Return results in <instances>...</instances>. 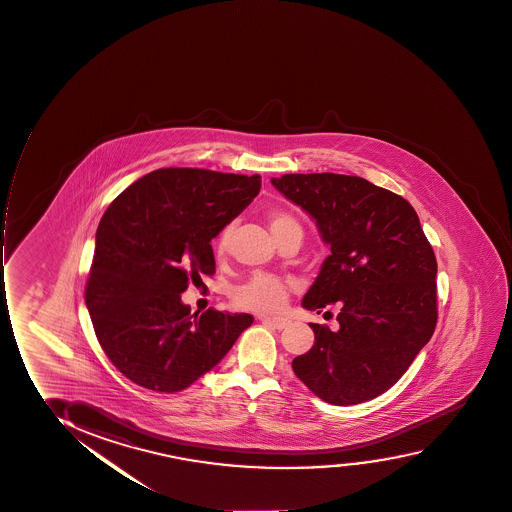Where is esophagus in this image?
<instances>
[{"label":"esophagus","instance_id":"34e87169","mask_svg":"<svg viewBox=\"0 0 512 512\" xmlns=\"http://www.w3.org/2000/svg\"><path fill=\"white\" fill-rule=\"evenodd\" d=\"M259 320H261V323H265L268 327L273 328V330H284V328L289 327L290 323L287 318H277V316H259Z\"/></svg>","mask_w":512,"mask_h":512}]
</instances>
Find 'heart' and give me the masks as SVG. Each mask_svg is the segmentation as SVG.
Wrapping results in <instances>:
<instances>
[{
	"label": "heart",
	"instance_id": "obj_1",
	"mask_svg": "<svg viewBox=\"0 0 512 512\" xmlns=\"http://www.w3.org/2000/svg\"><path fill=\"white\" fill-rule=\"evenodd\" d=\"M268 225H270L273 237L284 234L287 230H297L302 234L299 222L285 211H271L268 215ZM230 237H232V227L223 228L216 239V259L227 258ZM287 299H289V287L284 280L271 277V275H263V273H256L247 282L235 287L232 292V301L235 306L246 309V311H253V313H277L287 304Z\"/></svg>",
	"mask_w": 512,
	"mask_h": 512
}]
</instances>
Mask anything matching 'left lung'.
<instances>
[{
  "mask_svg": "<svg viewBox=\"0 0 512 512\" xmlns=\"http://www.w3.org/2000/svg\"><path fill=\"white\" fill-rule=\"evenodd\" d=\"M271 184L330 246L302 308L340 311L335 332L309 323L314 345L292 370L335 406L375 399L406 373L437 325V259L418 215L361 177L290 173Z\"/></svg>",
  "mask_w": 512,
  "mask_h": 512,
  "instance_id": "1",
  "label": "left lung"
}]
</instances>
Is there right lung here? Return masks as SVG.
I'll use <instances>...</instances> for the list:
<instances>
[{"label": "right lung", "mask_w": 512, "mask_h": 512, "mask_svg": "<svg viewBox=\"0 0 512 512\" xmlns=\"http://www.w3.org/2000/svg\"><path fill=\"white\" fill-rule=\"evenodd\" d=\"M261 189L259 175L160 168L108 206L96 232L86 304L106 356L129 380L180 392L251 327L247 313L191 314L180 294L215 273L211 241Z\"/></svg>", "instance_id": "add662e5"}]
</instances>
